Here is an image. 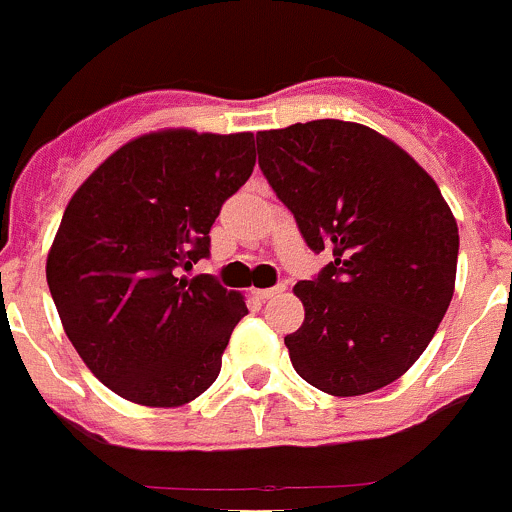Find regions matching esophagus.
I'll return each instance as SVG.
<instances>
[{"instance_id":"obj_1","label":"esophagus","mask_w":512,"mask_h":512,"mask_svg":"<svg viewBox=\"0 0 512 512\" xmlns=\"http://www.w3.org/2000/svg\"><path fill=\"white\" fill-rule=\"evenodd\" d=\"M280 292H285V285H275V287H265V290H255V297H257V300H270V297L280 295Z\"/></svg>"}]
</instances>
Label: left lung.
Listing matches in <instances>:
<instances>
[{"mask_svg":"<svg viewBox=\"0 0 512 512\" xmlns=\"http://www.w3.org/2000/svg\"><path fill=\"white\" fill-rule=\"evenodd\" d=\"M260 170L312 252L300 280L292 367L337 398L380 390L413 367L455 292L458 222L433 177L365 124L315 119L257 132Z\"/></svg>","mask_w":512,"mask_h":512,"instance_id":"8db88e82","label":"left lung"}]
</instances>
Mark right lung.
<instances>
[{"label": "right lung", "instance_id": "add662e5", "mask_svg": "<svg viewBox=\"0 0 512 512\" xmlns=\"http://www.w3.org/2000/svg\"><path fill=\"white\" fill-rule=\"evenodd\" d=\"M255 167V135L160 130L109 155L69 200L47 285L84 365L119 398L177 408L217 380L245 297L212 275L210 227Z\"/></svg>", "mask_w": 512, "mask_h": 512}]
</instances>
